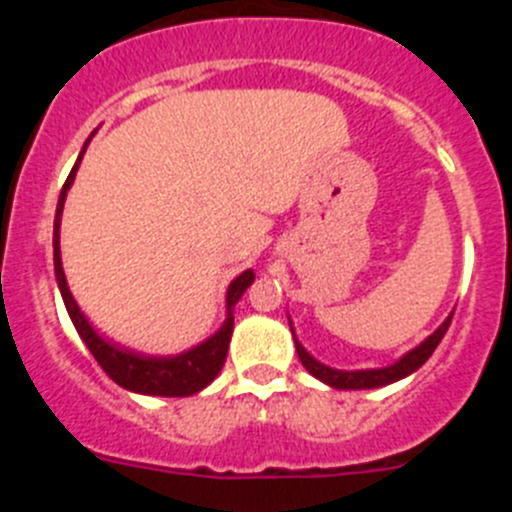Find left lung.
<instances>
[{
    "label": "left lung",
    "instance_id": "left-lung-1",
    "mask_svg": "<svg viewBox=\"0 0 512 512\" xmlns=\"http://www.w3.org/2000/svg\"><path fill=\"white\" fill-rule=\"evenodd\" d=\"M451 318H454V315H449V318H446V323H443L441 328L433 333V336L425 338L418 348H413V351L402 356L397 364L384 366V369H366V372H338V369H330V366H325V364H320V361L312 359L305 348L295 341L297 356H300L302 366H305L312 377L323 379L325 384L336 387V390H372V387H384V384H392V382H397V379L408 377V374H413L415 369H420L425 361L431 359V354L436 351V346L441 343V338L446 336V330H449Z\"/></svg>",
    "mask_w": 512,
    "mask_h": 512
}]
</instances>
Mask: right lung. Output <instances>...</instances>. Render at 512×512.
<instances>
[{"label":"right lung","mask_w":512,"mask_h":512,"mask_svg":"<svg viewBox=\"0 0 512 512\" xmlns=\"http://www.w3.org/2000/svg\"><path fill=\"white\" fill-rule=\"evenodd\" d=\"M89 143V140H87ZM87 143L81 148L79 158H76L74 169H71L69 179L63 184L61 197H58L56 207V225H53V266H56V279L58 287H61V297L66 302V310H69L71 320H74L76 330H79L81 341L87 343V348L92 351V356L97 359V364L102 366L104 374L117 382L120 387L130 392H140V395H158V397H189L194 392L205 390L207 384L220 374L225 364V356H228V343L233 336V307L235 302L241 300V295L251 287L253 271H243L241 277L233 279L228 289V320L215 336L207 338L205 343H200L197 348L187 351V354L171 356V359H156V356H140L133 351H125L120 346H112L104 338H99L94 333L92 325L87 323V318L81 315V310L76 307L74 297L69 292V284L63 277L61 266V248H58V228H61V212H63V200H66V192H69L71 182H74L76 169L81 164V156L87 151Z\"/></svg>","instance_id":"1"}]
</instances>
